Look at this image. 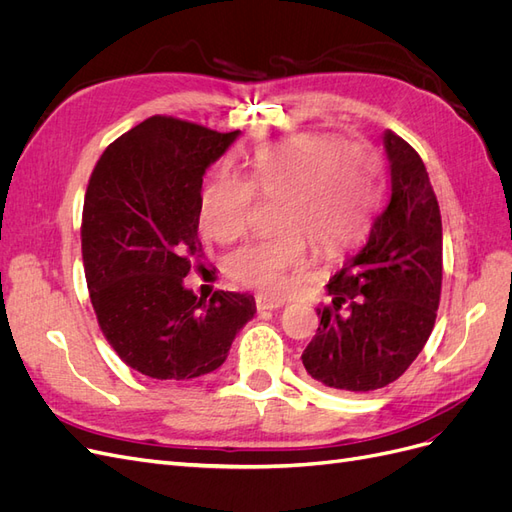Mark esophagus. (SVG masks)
<instances>
[{"label":"esophagus","instance_id":"1","mask_svg":"<svg viewBox=\"0 0 512 512\" xmlns=\"http://www.w3.org/2000/svg\"><path fill=\"white\" fill-rule=\"evenodd\" d=\"M256 307H258V312H267V309H280V307H284V301L282 299L258 297L256 299Z\"/></svg>","mask_w":512,"mask_h":512}]
</instances>
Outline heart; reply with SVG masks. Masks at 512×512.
Here are the masks:
<instances>
[{"label":"heart","mask_w":512,"mask_h":512,"mask_svg":"<svg viewBox=\"0 0 512 512\" xmlns=\"http://www.w3.org/2000/svg\"><path fill=\"white\" fill-rule=\"evenodd\" d=\"M378 164L363 145H339L327 134H299L260 149L250 181L220 173L200 198V228L215 241L245 230L254 203L280 196L275 222L282 230L230 254L226 269L247 288L280 294L288 273L305 267V235L324 252H335L361 235L376 207Z\"/></svg>","instance_id":"heart-1"}]
</instances>
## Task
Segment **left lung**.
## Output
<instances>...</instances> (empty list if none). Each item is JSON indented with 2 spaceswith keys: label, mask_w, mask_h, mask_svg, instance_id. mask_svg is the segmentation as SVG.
<instances>
[{
  "label": "left lung",
  "mask_w": 512,
  "mask_h": 512,
  "mask_svg": "<svg viewBox=\"0 0 512 512\" xmlns=\"http://www.w3.org/2000/svg\"><path fill=\"white\" fill-rule=\"evenodd\" d=\"M391 196L367 243L327 284L329 307L301 359L307 374L346 393L395 382L427 344L442 290V220L421 156L382 134Z\"/></svg>",
  "instance_id": "obj_1"
}]
</instances>
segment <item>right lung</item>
Wrapping results in <instances>:
<instances>
[{"mask_svg":"<svg viewBox=\"0 0 512 512\" xmlns=\"http://www.w3.org/2000/svg\"><path fill=\"white\" fill-rule=\"evenodd\" d=\"M239 134L149 117L108 145L91 173L81 226L91 305L108 344L143 376L209 374L256 314L250 294L222 290L205 301L183 286L203 252V177Z\"/></svg>","mask_w":512,"mask_h":512,"instance_id":"right-lung-1","label":"right lung"}]
</instances>
